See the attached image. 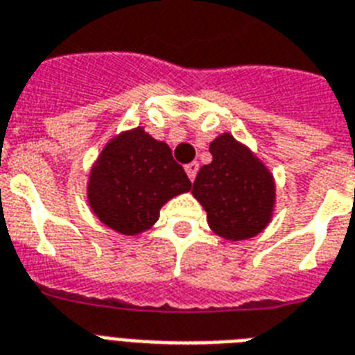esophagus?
Segmentation results:
<instances>
[{
	"label": "esophagus",
	"mask_w": 355,
	"mask_h": 355,
	"mask_svg": "<svg viewBox=\"0 0 355 355\" xmlns=\"http://www.w3.org/2000/svg\"><path fill=\"white\" fill-rule=\"evenodd\" d=\"M197 171H198V164L197 162H191V164H187L186 166V173H187V177H189V180H195V177H197Z\"/></svg>",
	"instance_id": "esophagus-1"
}]
</instances>
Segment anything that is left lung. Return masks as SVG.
I'll return each mask as SVG.
<instances>
[{"instance_id": "left-lung-1", "label": "left lung", "mask_w": 355, "mask_h": 355, "mask_svg": "<svg viewBox=\"0 0 355 355\" xmlns=\"http://www.w3.org/2000/svg\"><path fill=\"white\" fill-rule=\"evenodd\" d=\"M209 153L213 160L200 168L191 189L206 209L207 224L215 235L233 243L255 237L275 211L272 171L230 132L218 135Z\"/></svg>"}]
</instances>
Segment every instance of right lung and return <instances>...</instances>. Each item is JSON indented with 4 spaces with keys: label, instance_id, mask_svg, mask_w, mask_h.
Masks as SVG:
<instances>
[{
    "label": "right lung",
    "instance_id": "right-lung-1",
    "mask_svg": "<svg viewBox=\"0 0 355 355\" xmlns=\"http://www.w3.org/2000/svg\"><path fill=\"white\" fill-rule=\"evenodd\" d=\"M189 189L168 144L135 128L103 146L89 171L87 202L100 223L135 237L153 227L164 204Z\"/></svg>",
    "mask_w": 355,
    "mask_h": 355
}]
</instances>
